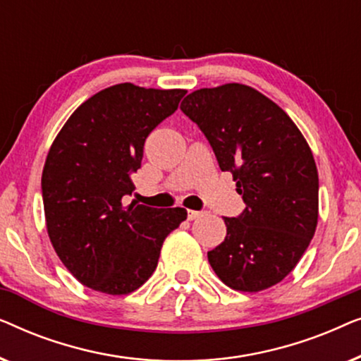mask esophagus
Listing matches in <instances>:
<instances>
[{
	"label": "esophagus",
	"instance_id": "esophagus-1",
	"mask_svg": "<svg viewBox=\"0 0 361 361\" xmlns=\"http://www.w3.org/2000/svg\"><path fill=\"white\" fill-rule=\"evenodd\" d=\"M200 215H202V212H197V210H187V219H189V220H195V219H199Z\"/></svg>",
	"mask_w": 361,
	"mask_h": 361
}]
</instances>
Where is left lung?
Masks as SVG:
<instances>
[{"mask_svg": "<svg viewBox=\"0 0 361 361\" xmlns=\"http://www.w3.org/2000/svg\"><path fill=\"white\" fill-rule=\"evenodd\" d=\"M180 110L209 140L246 204L238 216L224 219L226 236L207 253L210 266L243 293L281 283L317 228L319 174L307 141L283 108L241 83L192 92Z\"/></svg>", "mask_w": 361, "mask_h": 361, "instance_id": "obj_1", "label": "left lung"}]
</instances>
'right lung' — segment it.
<instances>
[{
	"label": "right lung",
	"mask_w": 361,
	"mask_h": 361,
	"mask_svg": "<svg viewBox=\"0 0 361 361\" xmlns=\"http://www.w3.org/2000/svg\"><path fill=\"white\" fill-rule=\"evenodd\" d=\"M187 90L118 83L83 102L49 149L42 202L49 238L83 286L130 294L154 273L166 236L187 210L131 202L149 133L179 106Z\"/></svg>",
	"instance_id": "obj_1"
}]
</instances>
